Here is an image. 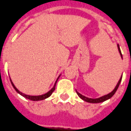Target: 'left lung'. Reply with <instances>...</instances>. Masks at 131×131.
<instances>
[{"instance_id": "left-lung-1", "label": "left lung", "mask_w": 131, "mask_h": 131, "mask_svg": "<svg viewBox=\"0 0 131 131\" xmlns=\"http://www.w3.org/2000/svg\"><path fill=\"white\" fill-rule=\"evenodd\" d=\"M117 49H118L119 53H120V55H121V58L123 59V55H122V53H121V49H120V46H119V45H117ZM122 77H123V75L121 76V79H120V80L118 81V82H117V84L116 86L115 87V89H113L112 92H110V93H109V94H106V95L100 96V97H99V98H96V99L89 98V97H86V96L82 95L81 94H80L79 92H78L77 91H76V93H77L78 96H79L81 100H83L85 101V102H89V103H100V102H104V101L107 100H109V99H110V98H111V97L115 94V93L116 92L117 89H118V86H119V85H120V84H121V80H122Z\"/></svg>"}]
</instances>
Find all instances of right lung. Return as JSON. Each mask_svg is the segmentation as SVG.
I'll return each instance as SVG.
<instances>
[{"label":"right lung","mask_w":131,"mask_h":131,"mask_svg":"<svg viewBox=\"0 0 131 131\" xmlns=\"http://www.w3.org/2000/svg\"><path fill=\"white\" fill-rule=\"evenodd\" d=\"M60 76V75L58 77V79H57L56 81H55L54 86H52V88L50 91H48L47 93H45V94H42V95H37V96H31V95H28V94H24V93H22L21 92H20L18 89L15 86V85L14 84V83H13V81H11L10 77V83H11V84H12V86H13V87L14 88V89L16 91V92L18 93L20 95H21V96H23L24 97L27 98V99H28V100H30L31 101H40V100H43L47 99V98H48V97H49V96H50L52 94V92H54V90H55L56 83H57V81H58V79H59Z\"/></svg>","instance_id":"1"}]
</instances>
